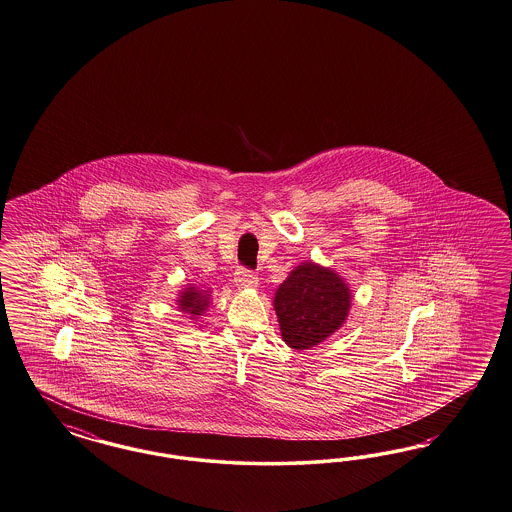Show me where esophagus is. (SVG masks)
Instances as JSON below:
<instances>
[{
	"label": "esophagus",
	"mask_w": 512,
	"mask_h": 512,
	"mask_svg": "<svg viewBox=\"0 0 512 512\" xmlns=\"http://www.w3.org/2000/svg\"><path fill=\"white\" fill-rule=\"evenodd\" d=\"M234 285L238 289H255L259 285V278L255 274H251L249 270H238L234 274Z\"/></svg>",
	"instance_id": "obj_1"
}]
</instances>
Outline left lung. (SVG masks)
<instances>
[{
    "label": "left lung",
    "instance_id": "left-lung-1",
    "mask_svg": "<svg viewBox=\"0 0 512 512\" xmlns=\"http://www.w3.org/2000/svg\"><path fill=\"white\" fill-rule=\"evenodd\" d=\"M352 289L333 268L306 261L295 266L274 295L283 342L310 350L336 333L348 319Z\"/></svg>",
    "mask_w": 512,
    "mask_h": 512
}]
</instances>
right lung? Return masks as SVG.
Returning <instances> with one entry per match:
<instances>
[{"label": "right lung", "instance_id": "obj_1", "mask_svg": "<svg viewBox=\"0 0 512 512\" xmlns=\"http://www.w3.org/2000/svg\"><path fill=\"white\" fill-rule=\"evenodd\" d=\"M210 300H212V293L210 291L200 289V287H196L193 283H189L177 295V308L183 314H189L191 319H196L204 316V312L210 306Z\"/></svg>", "mask_w": 512, "mask_h": 512}]
</instances>
